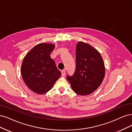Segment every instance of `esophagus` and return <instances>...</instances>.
I'll list each match as a JSON object with an SVG mask.
<instances>
[{"label": "esophagus", "instance_id": "34e87169", "mask_svg": "<svg viewBox=\"0 0 132 132\" xmlns=\"http://www.w3.org/2000/svg\"><path fill=\"white\" fill-rule=\"evenodd\" d=\"M66 74V71L65 70H62L61 71V75L62 76H64Z\"/></svg>", "mask_w": 132, "mask_h": 132}]
</instances>
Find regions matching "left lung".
Listing matches in <instances>:
<instances>
[{
	"label": "left lung",
	"mask_w": 132,
	"mask_h": 132,
	"mask_svg": "<svg viewBox=\"0 0 132 132\" xmlns=\"http://www.w3.org/2000/svg\"><path fill=\"white\" fill-rule=\"evenodd\" d=\"M76 69L73 75L67 76L73 90L78 95L90 94L103 82L105 69L100 53L83 42L76 45Z\"/></svg>",
	"instance_id": "left-lung-1"
}]
</instances>
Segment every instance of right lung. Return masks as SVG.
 I'll use <instances>...</instances> for the list:
<instances>
[{
    "mask_svg": "<svg viewBox=\"0 0 132 132\" xmlns=\"http://www.w3.org/2000/svg\"><path fill=\"white\" fill-rule=\"evenodd\" d=\"M54 48L53 44H37L22 61L21 73L23 81L37 94H44L49 91L61 75L50 56Z\"/></svg>",
    "mask_w": 132,
    "mask_h": 132,
    "instance_id": "add662e5",
    "label": "right lung"
}]
</instances>
